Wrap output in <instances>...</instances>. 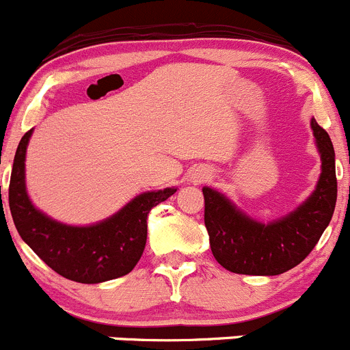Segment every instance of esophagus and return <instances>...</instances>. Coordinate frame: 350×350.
<instances>
[{"mask_svg":"<svg viewBox=\"0 0 350 350\" xmlns=\"http://www.w3.org/2000/svg\"><path fill=\"white\" fill-rule=\"evenodd\" d=\"M207 174H202V172H199V174H193L192 175V180H193V183H200V182H204L205 178H207Z\"/></svg>","mask_w":350,"mask_h":350,"instance_id":"34e87169","label":"esophagus"}]
</instances>
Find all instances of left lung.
Instances as JSON below:
<instances>
[{
    "mask_svg": "<svg viewBox=\"0 0 350 350\" xmlns=\"http://www.w3.org/2000/svg\"><path fill=\"white\" fill-rule=\"evenodd\" d=\"M322 158L317 189L300 207L269 224L237 211L222 193L204 187V222L211 250L221 266L237 275L275 276L300 265L319 243L337 202L336 153L330 136L312 120Z\"/></svg>",
    "mask_w": 350,
    "mask_h": 350,
    "instance_id": "1",
    "label": "left lung"
}]
</instances>
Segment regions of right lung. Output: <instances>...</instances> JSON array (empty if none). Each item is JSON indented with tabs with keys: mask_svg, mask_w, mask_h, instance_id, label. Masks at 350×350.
<instances>
[{
	"mask_svg": "<svg viewBox=\"0 0 350 350\" xmlns=\"http://www.w3.org/2000/svg\"><path fill=\"white\" fill-rule=\"evenodd\" d=\"M31 131L25 133L18 145L8 190L10 211L21 239L46 266L72 282L100 283L128 275L145 251L150 211L176 189L142 193L99 224H60L37 211L27 196L25 154Z\"/></svg>",
	"mask_w": 350,
	"mask_h": 350,
	"instance_id": "right-lung-1",
	"label": "right lung"
}]
</instances>
